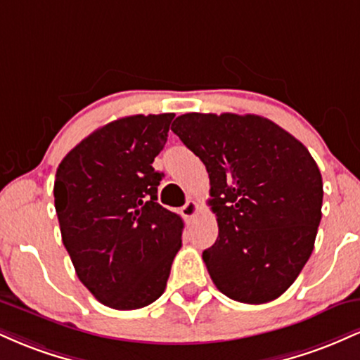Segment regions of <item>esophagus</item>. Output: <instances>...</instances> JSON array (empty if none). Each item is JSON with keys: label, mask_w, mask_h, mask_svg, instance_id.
<instances>
[{"label": "esophagus", "mask_w": 360, "mask_h": 360, "mask_svg": "<svg viewBox=\"0 0 360 360\" xmlns=\"http://www.w3.org/2000/svg\"><path fill=\"white\" fill-rule=\"evenodd\" d=\"M196 213H198V203L193 200H189L188 203L181 208V214H183L184 218H193Z\"/></svg>", "instance_id": "obj_1"}]
</instances>
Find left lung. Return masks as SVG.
<instances>
[{"label":"left lung","instance_id":"left-lung-1","mask_svg":"<svg viewBox=\"0 0 360 360\" xmlns=\"http://www.w3.org/2000/svg\"><path fill=\"white\" fill-rule=\"evenodd\" d=\"M172 131L210 176L218 238L203 260L214 286L240 303L279 298L315 247L323 201L315 159L259 115L186 113Z\"/></svg>","mask_w":360,"mask_h":360}]
</instances>
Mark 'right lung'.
<instances>
[{"instance_id": "add662e5", "label": "right lung", "mask_w": 360, "mask_h": 360, "mask_svg": "<svg viewBox=\"0 0 360 360\" xmlns=\"http://www.w3.org/2000/svg\"><path fill=\"white\" fill-rule=\"evenodd\" d=\"M174 113L106 123L62 159L53 198L77 278L100 303L139 309L166 289L183 242V218L157 203L152 162Z\"/></svg>"}]
</instances>
